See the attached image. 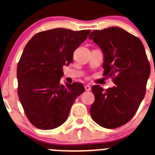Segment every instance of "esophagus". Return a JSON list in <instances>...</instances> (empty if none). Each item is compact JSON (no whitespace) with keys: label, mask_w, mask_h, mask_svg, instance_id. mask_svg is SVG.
Returning a JSON list of instances; mask_svg holds the SVG:
<instances>
[{"label":"esophagus","mask_w":155,"mask_h":155,"mask_svg":"<svg viewBox=\"0 0 155 155\" xmlns=\"http://www.w3.org/2000/svg\"><path fill=\"white\" fill-rule=\"evenodd\" d=\"M85 90L87 91H89L91 90V86L90 85H85Z\"/></svg>","instance_id":"obj_1"}]
</instances>
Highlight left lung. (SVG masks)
Returning <instances> with one entry per match:
<instances>
[{"mask_svg": "<svg viewBox=\"0 0 155 155\" xmlns=\"http://www.w3.org/2000/svg\"><path fill=\"white\" fill-rule=\"evenodd\" d=\"M88 37L104 53L103 76L115 84L106 90L93 85L90 114L101 127L117 128L133 118L145 97L150 64L141 40L123 28L94 30Z\"/></svg>", "mask_w": 155, "mask_h": 155, "instance_id": "8db88e82", "label": "left lung"}]
</instances>
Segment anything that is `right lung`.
I'll return each instance as SVG.
<instances>
[{"label": "right lung", "instance_id": "1", "mask_svg": "<svg viewBox=\"0 0 155 155\" xmlns=\"http://www.w3.org/2000/svg\"><path fill=\"white\" fill-rule=\"evenodd\" d=\"M90 30L58 28L40 31L28 41L17 65V92L29 122L53 130L68 117L72 104L84 92L79 82L61 85L63 67L72 63L75 50Z\"/></svg>", "mask_w": 155, "mask_h": 155}]
</instances>
